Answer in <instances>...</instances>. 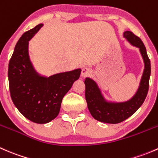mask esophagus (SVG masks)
Instances as JSON below:
<instances>
[{"label": "esophagus", "instance_id": "34e87169", "mask_svg": "<svg viewBox=\"0 0 158 158\" xmlns=\"http://www.w3.org/2000/svg\"><path fill=\"white\" fill-rule=\"evenodd\" d=\"M92 73V71H91L90 69L89 68H83L82 69V76L83 78L87 77V76H89Z\"/></svg>", "mask_w": 158, "mask_h": 158}]
</instances>
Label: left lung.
Wrapping results in <instances>:
<instances>
[{"instance_id": "obj_1", "label": "left lung", "mask_w": 158, "mask_h": 158, "mask_svg": "<svg viewBox=\"0 0 158 158\" xmlns=\"http://www.w3.org/2000/svg\"><path fill=\"white\" fill-rule=\"evenodd\" d=\"M124 37L133 46L138 47L144 62V70L140 86L135 96L128 102L112 103L106 102L103 98L96 82L86 78L85 80V100L92 117L104 123L118 124L126 120L137 111L145 100L149 89L151 76V62L146 48L138 36L131 31H125Z\"/></svg>"}]
</instances>
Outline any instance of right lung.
<instances>
[{
	"instance_id": "right-lung-1",
	"label": "right lung",
	"mask_w": 158,
	"mask_h": 158,
	"mask_svg": "<svg viewBox=\"0 0 158 158\" xmlns=\"http://www.w3.org/2000/svg\"><path fill=\"white\" fill-rule=\"evenodd\" d=\"M42 26L38 24L22 35L8 66L9 89L14 106L25 118L37 124L48 123L58 115L63 98L81 73L78 69L44 77L35 71L30 61L28 41Z\"/></svg>"
}]
</instances>
